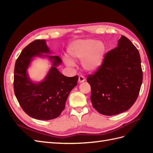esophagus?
I'll return each mask as SVG.
<instances>
[{
  "instance_id": "esophagus-1",
  "label": "esophagus",
  "mask_w": 153,
  "mask_h": 153,
  "mask_svg": "<svg viewBox=\"0 0 153 153\" xmlns=\"http://www.w3.org/2000/svg\"><path fill=\"white\" fill-rule=\"evenodd\" d=\"M85 81V78H84V76H82V75H80V76H79V82L80 83H81V82H84Z\"/></svg>"
}]
</instances>
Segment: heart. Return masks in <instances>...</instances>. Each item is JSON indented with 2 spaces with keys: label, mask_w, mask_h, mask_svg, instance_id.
<instances>
[{
  "label": "heart",
  "mask_w": 153,
  "mask_h": 153,
  "mask_svg": "<svg viewBox=\"0 0 153 153\" xmlns=\"http://www.w3.org/2000/svg\"><path fill=\"white\" fill-rule=\"evenodd\" d=\"M68 52L70 58L78 60L82 59V65L88 71H94L101 66L106 52L105 45L92 39L74 41L69 45ZM66 64L74 65L71 59L66 58Z\"/></svg>",
  "instance_id": "obj_1"
}]
</instances>
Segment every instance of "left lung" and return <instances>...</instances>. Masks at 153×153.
<instances>
[{
  "mask_svg": "<svg viewBox=\"0 0 153 153\" xmlns=\"http://www.w3.org/2000/svg\"><path fill=\"white\" fill-rule=\"evenodd\" d=\"M91 101L100 114L114 115L128 110L138 97L143 72L138 50L122 36L117 47L105 55L101 66L87 77Z\"/></svg>",
  "mask_w": 153,
  "mask_h": 153,
  "instance_id": "8db88e82",
  "label": "left lung"
}]
</instances>
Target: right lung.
<instances>
[{
	"label": "right lung",
	"mask_w": 153,
	"mask_h": 153,
	"mask_svg": "<svg viewBox=\"0 0 153 153\" xmlns=\"http://www.w3.org/2000/svg\"><path fill=\"white\" fill-rule=\"evenodd\" d=\"M49 53L45 40L36 39L24 48L15 64V95L25 112L38 120H53L61 114L79 79L77 75L68 77L59 73L56 66L62 59L58 56L43 54ZM35 56H46L53 62L46 79L38 83H33L27 74V69Z\"/></svg>",
	"instance_id": "add662e5"
}]
</instances>
